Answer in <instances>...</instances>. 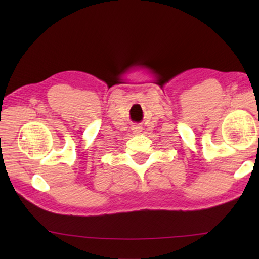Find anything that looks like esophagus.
I'll list each match as a JSON object with an SVG mask.
<instances>
[{"mask_svg":"<svg viewBox=\"0 0 259 259\" xmlns=\"http://www.w3.org/2000/svg\"><path fill=\"white\" fill-rule=\"evenodd\" d=\"M142 126H138V125H136V126H134L133 128V133L134 134H139V133H142Z\"/></svg>","mask_w":259,"mask_h":259,"instance_id":"1","label":"esophagus"}]
</instances>
